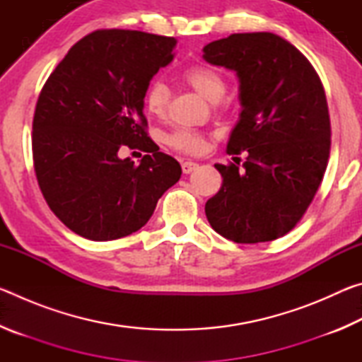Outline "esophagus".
I'll list each match as a JSON object with an SVG mask.
<instances>
[{
  "mask_svg": "<svg viewBox=\"0 0 362 362\" xmlns=\"http://www.w3.org/2000/svg\"><path fill=\"white\" fill-rule=\"evenodd\" d=\"M198 168V164L196 163H193V161H185V163H182V170H183V174H189V173H193V170Z\"/></svg>",
  "mask_w": 362,
  "mask_h": 362,
  "instance_id": "obj_1",
  "label": "esophagus"
}]
</instances>
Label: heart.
<instances>
[{
  "instance_id": "b5f03b06",
  "label": "heart",
  "mask_w": 362,
  "mask_h": 362,
  "mask_svg": "<svg viewBox=\"0 0 362 362\" xmlns=\"http://www.w3.org/2000/svg\"><path fill=\"white\" fill-rule=\"evenodd\" d=\"M182 78L206 100L216 102V105H218L226 90L223 75L209 65H189L182 71ZM144 103L146 112L155 116H163L169 103L168 86L163 81L150 83L145 90ZM166 144L183 153H199L204 148V136L203 132L188 129V127H177L166 136Z\"/></svg>"
}]
</instances>
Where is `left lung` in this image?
<instances>
[{
	"label": "left lung",
	"mask_w": 362,
	"mask_h": 362,
	"mask_svg": "<svg viewBox=\"0 0 362 362\" xmlns=\"http://www.w3.org/2000/svg\"><path fill=\"white\" fill-rule=\"evenodd\" d=\"M203 51L206 62L240 79L243 110L226 153L247 155L243 169L216 164L223 182L206 203V217L226 240L273 241L300 222L326 173L330 119L322 83L308 59L274 33H233Z\"/></svg>",
	"instance_id": "left-lung-1"
}]
</instances>
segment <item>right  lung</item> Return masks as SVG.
<instances>
[{"mask_svg": "<svg viewBox=\"0 0 362 362\" xmlns=\"http://www.w3.org/2000/svg\"><path fill=\"white\" fill-rule=\"evenodd\" d=\"M175 38L97 30L73 46L41 89L33 164L47 206L76 235L112 241L137 231L182 175L146 134L144 95L173 62ZM126 144L149 153L134 165Z\"/></svg>", "mask_w": 362, "mask_h": 362, "instance_id": "right-lung-1", "label": "right lung"}]
</instances>
